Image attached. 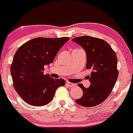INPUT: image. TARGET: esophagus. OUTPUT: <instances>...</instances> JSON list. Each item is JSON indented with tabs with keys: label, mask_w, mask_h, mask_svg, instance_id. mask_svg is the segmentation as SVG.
Masks as SVG:
<instances>
[{
	"label": "esophagus",
	"mask_w": 133,
	"mask_h": 133,
	"mask_svg": "<svg viewBox=\"0 0 133 133\" xmlns=\"http://www.w3.org/2000/svg\"><path fill=\"white\" fill-rule=\"evenodd\" d=\"M66 84L67 85L70 87H74L76 86V84H74V83H70V82H66Z\"/></svg>",
	"instance_id": "1"
}]
</instances>
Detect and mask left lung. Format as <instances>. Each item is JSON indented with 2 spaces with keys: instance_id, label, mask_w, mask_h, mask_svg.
Here are the masks:
<instances>
[{
  "instance_id": "obj_1",
  "label": "left lung",
  "mask_w": 133,
  "mask_h": 133,
  "mask_svg": "<svg viewBox=\"0 0 133 133\" xmlns=\"http://www.w3.org/2000/svg\"><path fill=\"white\" fill-rule=\"evenodd\" d=\"M80 45L87 56L86 68L91 70L88 79L90 87L78 86L83 91V97L76 99L78 104L87 108L100 104L110 95L118 76L117 57L111 46L105 40L89 36L76 37L72 39Z\"/></svg>"
}]
</instances>
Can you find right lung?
<instances>
[{"label": "right lung", "mask_w": 133, "mask_h": 133, "mask_svg": "<svg viewBox=\"0 0 133 133\" xmlns=\"http://www.w3.org/2000/svg\"><path fill=\"white\" fill-rule=\"evenodd\" d=\"M69 39L39 37L25 42L16 52L11 65L13 87L27 104L35 106L47 104L57 88L65 84L64 79H53L43 70L45 65L54 61Z\"/></svg>", "instance_id": "right-lung-1"}]
</instances>
